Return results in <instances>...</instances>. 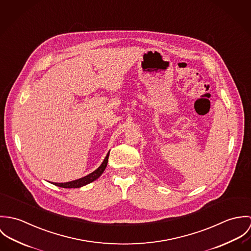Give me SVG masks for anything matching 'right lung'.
Returning <instances> with one entry per match:
<instances>
[{"label": "right lung", "instance_id": "1", "mask_svg": "<svg viewBox=\"0 0 251 251\" xmlns=\"http://www.w3.org/2000/svg\"><path fill=\"white\" fill-rule=\"evenodd\" d=\"M109 155L110 152L107 154L106 158L104 159L103 163L100 165V167H98L97 169H95L93 172L89 173L88 175L82 177L80 179L74 180V181H70V182H66V183H53L54 185H56L57 187L60 188H64V189H76V188H81L84 187L87 184H90L91 182L95 181L96 179H98L102 173L104 172V170L106 169L107 165H108V160H109Z\"/></svg>", "mask_w": 251, "mask_h": 251}]
</instances>
